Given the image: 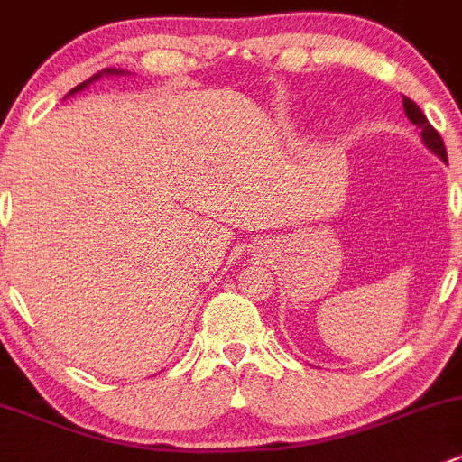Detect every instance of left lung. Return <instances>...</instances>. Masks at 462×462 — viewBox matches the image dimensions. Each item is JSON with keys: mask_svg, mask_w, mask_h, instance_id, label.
Segmentation results:
<instances>
[{"mask_svg": "<svg viewBox=\"0 0 462 462\" xmlns=\"http://www.w3.org/2000/svg\"><path fill=\"white\" fill-rule=\"evenodd\" d=\"M403 111H406V117L412 122V125L417 126V129H421V140H424V144L429 149H431L436 156H440L442 161L447 162V149H445V143H442L440 134H438L436 129L431 126V122L426 120V116L421 113V108L417 106L412 99H408V97H403Z\"/></svg>", "mask_w": 462, "mask_h": 462, "instance_id": "obj_1", "label": "left lung"}]
</instances>
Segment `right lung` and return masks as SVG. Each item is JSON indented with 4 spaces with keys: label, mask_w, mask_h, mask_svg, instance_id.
<instances>
[{
    "label": "right lung",
    "mask_w": 462,
    "mask_h": 462,
    "mask_svg": "<svg viewBox=\"0 0 462 462\" xmlns=\"http://www.w3.org/2000/svg\"><path fill=\"white\" fill-rule=\"evenodd\" d=\"M102 74H122V69H111V68H108V69H104V72H97V74H95V77H90V79H88V81L79 83V86H77V88H74V90H69V95H74V92L83 90V88H86V86H88V83H90V81H95V79H99V77H102Z\"/></svg>",
    "instance_id": "1"
}]
</instances>
